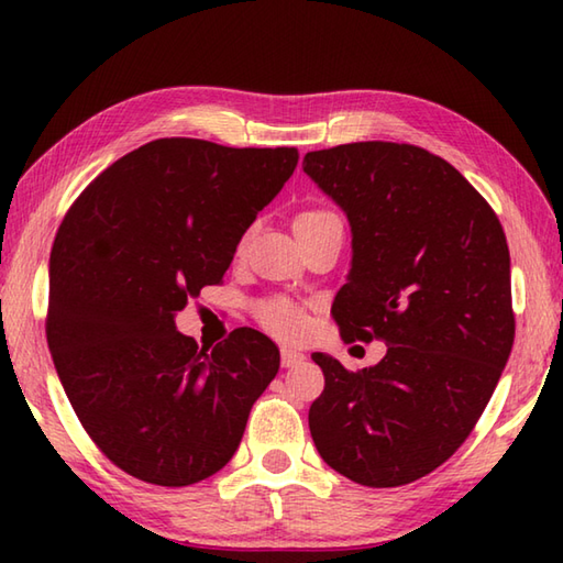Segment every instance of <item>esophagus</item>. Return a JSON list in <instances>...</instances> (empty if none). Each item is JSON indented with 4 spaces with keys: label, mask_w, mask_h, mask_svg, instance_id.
Listing matches in <instances>:
<instances>
[{
    "label": "esophagus",
    "mask_w": 563,
    "mask_h": 563,
    "mask_svg": "<svg viewBox=\"0 0 563 563\" xmlns=\"http://www.w3.org/2000/svg\"><path fill=\"white\" fill-rule=\"evenodd\" d=\"M280 361H283V367H295V365L305 363V353L292 351V349H283L280 351Z\"/></svg>",
    "instance_id": "34e87169"
}]
</instances>
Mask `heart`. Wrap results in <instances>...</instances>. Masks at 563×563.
<instances>
[{
    "mask_svg": "<svg viewBox=\"0 0 563 563\" xmlns=\"http://www.w3.org/2000/svg\"><path fill=\"white\" fill-rule=\"evenodd\" d=\"M331 212L327 210H307L302 214H297V222H307V220H319V218H329ZM258 321L263 327H266L271 333L280 339H295L300 336L307 327V319L305 314L297 309L292 302L288 300H280V297H275V300H268L258 305Z\"/></svg>",
    "mask_w": 563,
    "mask_h": 563,
    "instance_id": "1",
    "label": "heart"
}]
</instances>
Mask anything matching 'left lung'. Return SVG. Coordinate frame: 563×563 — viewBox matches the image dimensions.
Listing matches in <instances>:
<instances>
[{
    "label": "left lung",
    "mask_w": 563,
    "mask_h": 563,
    "mask_svg": "<svg viewBox=\"0 0 563 563\" xmlns=\"http://www.w3.org/2000/svg\"><path fill=\"white\" fill-rule=\"evenodd\" d=\"M302 169L351 224L349 283L331 307L341 336L387 345L357 373L312 355L327 382L312 440L355 484H411L472 433L508 363L504 227L452 164L413 145L351 142L307 152Z\"/></svg>",
    "instance_id": "obj_1"
}]
</instances>
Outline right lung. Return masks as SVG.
<instances>
[{"label":"right lung","mask_w":563,"mask_h":563,"mask_svg":"<svg viewBox=\"0 0 563 563\" xmlns=\"http://www.w3.org/2000/svg\"><path fill=\"white\" fill-rule=\"evenodd\" d=\"M297 159L295 147L154 140L93 178L59 224L47 349L84 430L140 482L220 472L278 375L280 351L261 331L234 329L208 351L174 317L222 280Z\"/></svg>","instance_id":"add662e5"}]
</instances>
